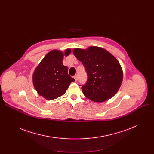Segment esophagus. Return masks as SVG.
<instances>
[{"instance_id": "1", "label": "esophagus", "mask_w": 154, "mask_h": 154, "mask_svg": "<svg viewBox=\"0 0 154 154\" xmlns=\"http://www.w3.org/2000/svg\"><path fill=\"white\" fill-rule=\"evenodd\" d=\"M74 79H75V81H77V79H78L77 75H74Z\"/></svg>"}]
</instances>
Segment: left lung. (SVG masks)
Wrapping results in <instances>:
<instances>
[{
  "label": "left lung",
  "mask_w": 154,
  "mask_h": 154,
  "mask_svg": "<svg viewBox=\"0 0 154 154\" xmlns=\"http://www.w3.org/2000/svg\"><path fill=\"white\" fill-rule=\"evenodd\" d=\"M73 54L81 61L87 74L85 84L80 85L86 97L97 102L112 97L123 79L117 60L108 51L97 47H90L87 50L75 48Z\"/></svg>",
  "instance_id": "8db88e82"
}]
</instances>
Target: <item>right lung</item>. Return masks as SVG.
<instances>
[{"instance_id": "1", "label": "right lung", "mask_w": 154, "mask_h": 154, "mask_svg": "<svg viewBox=\"0 0 154 154\" xmlns=\"http://www.w3.org/2000/svg\"><path fill=\"white\" fill-rule=\"evenodd\" d=\"M70 49L63 54L57 50L48 52L40 62L33 75L34 85L38 94L47 100L58 98L66 93L70 84L75 81L68 74V68L62 63L63 55H69Z\"/></svg>"}]
</instances>
